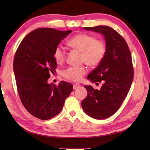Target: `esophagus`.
<instances>
[{"instance_id": "34e87169", "label": "esophagus", "mask_w": 150, "mask_h": 150, "mask_svg": "<svg viewBox=\"0 0 150 150\" xmlns=\"http://www.w3.org/2000/svg\"><path fill=\"white\" fill-rule=\"evenodd\" d=\"M81 87V85L79 84H74L73 85V89L74 90H77L78 88H79Z\"/></svg>"}]
</instances>
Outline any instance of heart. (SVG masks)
Listing matches in <instances>:
<instances>
[{
	"instance_id": "obj_1",
	"label": "heart",
	"mask_w": 150,
	"mask_h": 150,
	"mask_svg": "<svg viewBox=\"0 0 150 150\" xmlns=\"http://www.w3.org/2000/svg\"><path fill=\"white\" fill-rule=\"evenodd\" d=\"M68 45L73 49L81 52V62L85 63L91 67L100 64L106 54V45L100 40H96L93 35L79 34L73 36L69 41ZM66 52L62 45H58L54 52V57L57 63L64 61ZM87 73L85 66L69 67L63 71L65 78L73 81H79Z\"/></svg>"
}]
</instances>
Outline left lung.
<instances>
[{
  "instance_id": "left-lung-1",
  "label": "left lung",
  "mask_w": 150,
  "mask_h": 150,
  "mask_svg": "<svg viewBox=\"0 0 150 150\" xmlns=\"http://www.w3.org/2000/svg\"><path fill=\"white\" fill-rule=\"evenodd\" d=\"M83 29L99 33L105 41V57L87 77L91 82L103 85L99 90L85 85L87 96L81 103L87 115L103 120L118 110L129 92L134 77L131 54L125 40L112 28L98 26Z\"/></svg>"
}]
</instances>
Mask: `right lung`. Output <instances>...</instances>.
<instances>
[{"label": "right lung", "mask_w": 150, "mask_h": 150, "mask_svg": "<svg viewBox=\"0 0 150 150\" xmlns=\"http://www.w3.org/2000/svg\"><path fill=\"white\" fill-rule=\"evenodd\" d=\"M71 32L42 28L29 33L15 54L13 69L22 103L28 112L41 120H49L62 110L73 90L71 83L58 86L47 82L55 72L54 52L62 40Z\"/></svg>", "instance_id": "right-lung-1"}]
</instances>
